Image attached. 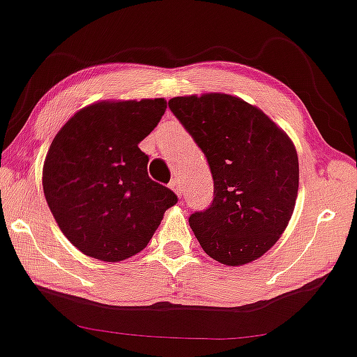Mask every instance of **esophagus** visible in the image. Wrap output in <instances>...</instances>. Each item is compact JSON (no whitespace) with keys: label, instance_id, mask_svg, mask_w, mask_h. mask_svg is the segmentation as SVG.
<instances>
[{"label":"esophagus","instance_id":"esophagus-1","mask_svg":"<svg viewBox=\"0 0 357 357\" xmlns=\"http://www.w3.org/2000/svg\"><path fill=\"white\" fill-rule=\"evenodd\" d=\"M169 188L176 192V195H178L179 197H181V195H183V188H181V181H179L178 178H174L173 181L169 183Z\"/></svg>","mask_w":357,"mask_h":357}]
</instances>
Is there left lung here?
Masks as SVG:
<instances>
[{
  "label": "left lung",
  "instance_id": "left-lung-1",
  "mask_svg": "<svg viewBox=\"0 0 357 357\" xmlns=\"http://www.w3.org/2000/svg\"><path fill=\"white\" fill-rule=\"evenodd\" d=\"M167 105L213 174V203L190 216L196 239L218 263H251L293 216L299 186L293 141L263 111L229 94L179 96Z\"/></svg>",
  "mask_w": 357,
  "mask_h": 357
}]
</instances>
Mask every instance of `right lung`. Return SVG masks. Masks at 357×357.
Returning a JSON list of instances; mask_svg holds the SVG:
<instances>
[{"label": "right lung", "instance_id": "obj_1", "mask_svg": "<svg viewBox=\"0 0 357 357\" xmlns=\"http://www.w3.org/2000/svg\"><path fill=\"white\" fill-rule=\"evenodd\" d=\"M166 106L165 98L94 102L54 136L43 191L59 229L83 255L106 263L137 255L178 203L149 178V158L137 148Z\"/></svg>", "mask_w": 357, "mask_h": 357}]
</instances>
